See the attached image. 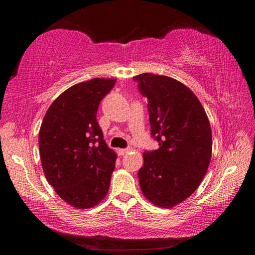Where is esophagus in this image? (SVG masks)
I'll return each instance as SVG.
<instances>
[{"label": "esophagus", "mask_w": 255, "mask_h": 255, "mask_svg": "<svg viewBox=\"0 0 255 255\" xmlns=\"http://www.w3.org/2000/svg\"><path fill=\"white\" fill-rule=\"evenodd\" d=\"M129 150H130V148H122V149H118L117 153L119 155H125V154H127Z\"/></svg>", "instance_id": "obj_1"}]
</instances>
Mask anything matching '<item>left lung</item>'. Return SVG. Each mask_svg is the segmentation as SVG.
<instances>
[{"label":"left lung","mask_w":255,"mask_h":255,"mask_svg":"<svg viewBox=\"0 0 255 255\" xmlns=\"http://www.w3.org/2000/svg\"><path fill=\"white\" fill-rule=\"evenodd\" d=\"M147 98L150 135L158 143L145 150L138 171L140 189L149 201L169 208L199 187L211 158V129L200 101L179 81L143 73L132 79Z\"/></svg>","instance_id":"8db88e82"}]
</instances>
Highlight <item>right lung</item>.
Listing matches in <instances>:
<instances>
[{"instance_id": "right-lung-1", "label": "right lung", "mask_w": 255, "mask_h": 255, "mask_svg": "<svg viewBox=\"0 0 255 255\" xmlns=\"http://www.w3.org/2000/svg\"><path fill=\"white\" fill-rule=\"evenodd\" d=\"M115 79L75 84L51 103L39 131L41 165L48 183L67 204L91 208L107 196L117 155L97 122L99 105Z\"/></svg>"}]
</instances>
